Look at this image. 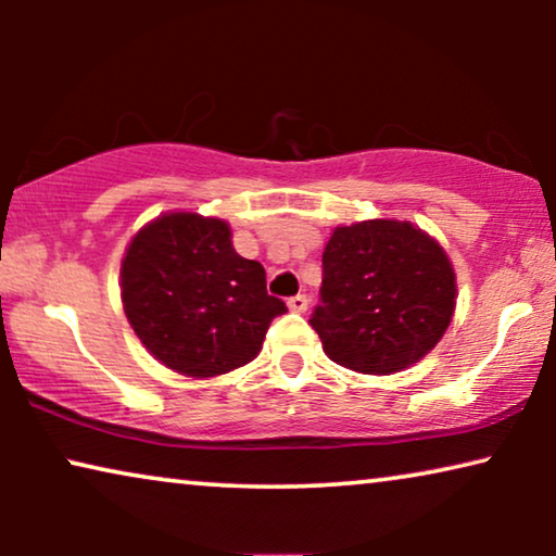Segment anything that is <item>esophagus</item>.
<instances>
[{
    "mask_svg": "<svg viewBox=\"0 0 556 556\" xmlns=\"http://www.w3.org/2000/svg\"><path fill=\"white\" fill-rule=\"evenodd\" d=\"M288 308L295 311V314H303V311L308 308V299H306V295H303V293L293 295V299H288Z\"/></svg>",
    "mask_w": 556,
    "mask_h": 556,
    "instance_id": "obj_1",
    "label": "esophagus"
}]
</instances>
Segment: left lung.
<instances>
[{
  "label": "left lung",
  "mask_w": 556,
  "mask_h": 556,
  "mask_svg": "<svg viewBox=\"0 0 556 556\" xmlns=\"http://www.w3.org/2000/svg\"><path fill=\"white\" fill-rule=\"evenodd\" d=\"M455 273L438 240L413 223L364 219L337 227L324 248L321 303L311 314L324 352L364 375H392L443 339Z\"/></svg>",
  "instance_id": "8db88e82"
}]
</instances>
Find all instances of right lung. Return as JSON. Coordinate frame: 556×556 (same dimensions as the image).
<instances>
[{"label": "right lung", "instance_id": "obj_1", "mask_svg": "<svg viewBox=\"0 0 556 556\" xmlns=\"http://www.w3.org/2000/svg\"><path fill=\"white\" fill-rule=\"evenodd\" d=\"M128 324L164 367L217 377L253 362L286 303L257 261L235 253L225 219L169 212L143 225L121 263Z\"/></svg>", "mask_w": 556, "mask_h": 556}]
</instances>
